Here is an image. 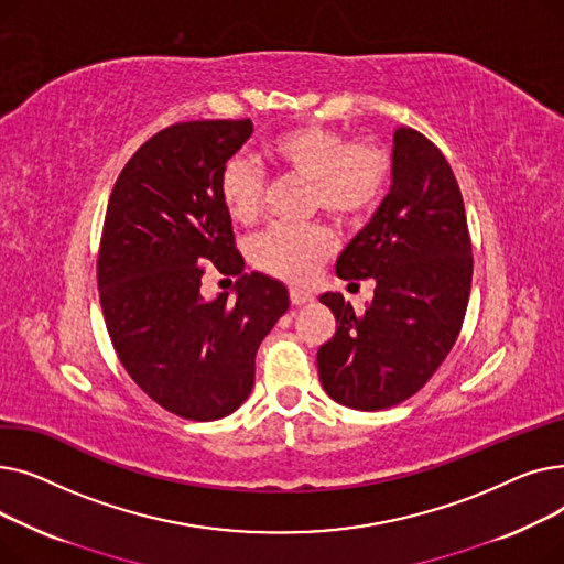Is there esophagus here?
Wrapping results in <instances>:
<instances>
[{"instance_id": "obj_1", "label": "esophagus", "mask_w": 564, "mask_h": 564, "mask_svg": "<svg viewBox=\"0 0 564 564\" xmlns=\"http://www.w3.org/2000/svg\"><path fill=\"white\" fill-rule=\"evenodd\" d=\"M290 302H292V306H304V304L313 302V294L304 288H290Z\"/></svg>"}]
</instances>
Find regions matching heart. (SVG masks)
Masks as SVG:
<instances>
[{
    "instance_id": "1",
    "label": "heart",
    "mask_w": 564,
    "mask_h": 564,
    "mask_svg": "<svg viewBox=\"0 0 564 564\" xmlns=\"http://www.w3.org/2000/svg\"><path fill=\"white\" fill-rule=\"evenodd\" d=\"M279 171L311 183V207L349 224L370 213L389 181V155L372 141H347L343 132L306 123L274 134L264 145ZM264 175L245 160L230 158L219 175V196L232 221L253 224L264 203ZM336 249L334 232L322 226H274L251 245L262 272L292 283L311 281Z\"/></svg>"
}]
</instances>
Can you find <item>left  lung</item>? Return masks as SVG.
I'll list each match as a JSON object with an SVG mask.
<instances>
[{
    "instance_id": "8db88e82",
    "label": "left lung",
    "mask_w": 564,
    "mask_h": 564,
    "mask_svg": "<svg viewBox=\"0 0 564 564\" xmlns=\"http://www.w3.org/2000/svg\"><path fill=\"white\" fill-rule=\"evenodd\" d=\"M391 160L389 194L336 262L345 281H375L372 302L354 313L340 292L319 297L336 317V334L317 349L319 381L359 411L395 406L425 387L459 336L470 294V237L448 160L404 126Z\"/></svg>"
}]
</instances>
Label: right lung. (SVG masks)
<instances>
[{
    "instance_id": "obj_1",
    "label": "right lung",
    "mask_w": 564,
    "mask_h": 564,
    "mask_svg": "<svg viewBox=\"0 0 564 564\" xmlns=\"http://www.w3.org/2000/svg\"><path fill=\"white\" fill-rule=\"evenodd\" d=\"M251 132V118L175 123L130 158L107 203L98 290L111 345L137 387L187 421L249 398L256 351L290 306L285 285L258 272L232 300L200 294V264L235 274L245 262L219 175Z\"/></svg>"
}]
</instances>
